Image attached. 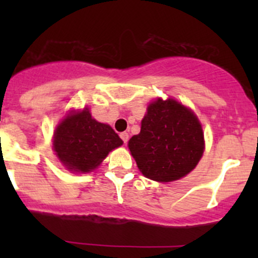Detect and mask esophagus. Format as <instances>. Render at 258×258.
<instances>
[{
	"mask_svg": "<svg viewBox=\"0 0 258 258\" xmlns=\"http://www.w3.org/2000/svg\"><path fill=\"white\" fill-rule=\"evenodd\" d=\"M119 137H121V140L124 144H127V141H128V134H127V132H121V134H119Z\"/></svg>",
	"mask_w": 258,
	"mask_h": 258,
	"instance_id": "34e87169",
	"label": "esophagus"
}]
</instances>
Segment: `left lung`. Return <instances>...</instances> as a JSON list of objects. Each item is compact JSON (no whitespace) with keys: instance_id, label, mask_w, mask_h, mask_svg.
<instances>
[{"instance_id":"left-lung-1","label":"left lung","mask_w":258,"mask_h":258,"mask_svg":"<svg viewBox=\"0 0 258 258\" xmlns=\"http://www.w3.org/2000/svg\"><path fill=\"white\" fill-rule=\"evenodd\" d=\"M140 171L147 178L171 182L191 172L204 153V132L195 113L177 101L150 103L141 132L128 141Z\"/></svg>"}]
</instances>
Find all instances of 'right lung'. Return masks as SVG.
<instances>
[{"label": "right lung", "mask_w": 258, "mask_h": 258, "mask_svg": "<svg viewBox=\"0 0 258 258\" xmlns=\"http://www.w3.org/2000/svg\"><path fill=\"white\" fill-rule=\"evenodd\" d=\"M123 142L108 124L91 117L85 108L70 114L57 126L53 148L62 163L75 172H90L106 158L110 151Z\"/></svg>", "instance_id": "obj_1"}]
</instances>
